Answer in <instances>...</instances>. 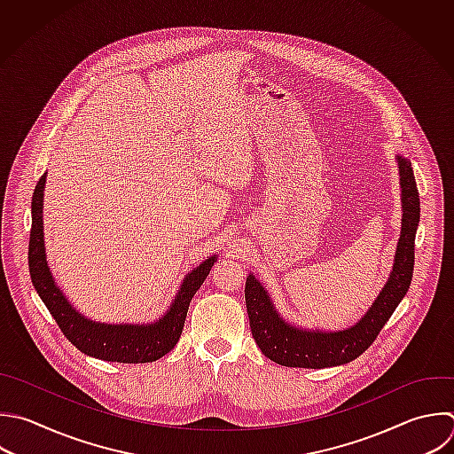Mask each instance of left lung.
I'll return each mask as SVG.
<instances>
[{
	"mask_svg": "<svg viewBox=\"0 0 454 454\" xmlns=\"http://www.w3.org/2000/svg\"><path fill=\"white\" fill-rule=\"evenodd\" d=\"M401 184V234L394 266L383 289L364 317L346 330L323 332L298 328L277 312L264 286L250 273L245 284V301L252 335L270 360L286 367H332L355 360L378 337L403 296L413 273L415 231L419 225V192L410 160L395 156Z\"/></svg>",
	"mask_w": 454,
	"mask_h": 454,
	"instance_id": "left-lung-1",
	"label": "left lung"
}]
</instances>
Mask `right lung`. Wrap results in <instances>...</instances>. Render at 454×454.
Wrapping results in <instances>:
<instances>
[{
	"label": "right lung",
	"instance_id": "obj_1",
	"mask_svg": "<svg viewBox=\"0 0 454 454\" xmlns=\"http://www.w3.org/2000/svg\"><path fill=\"white\" fill-rule=\"evenodd\" d=\"M46 174L39 179L32 199V232L28 247L30 277L41 300L55 317L64 335L85 355L108 362L144 364L167 355L179 340L186 321L188 307L209 275L216 255L206 259L183 280L170 309L154 323L147 325H108L87 319L64 296L50 271L44 247L43 200Z\"/></svg>",
	"mask_w": 454,
	"mask_h": 454
}]
</instances>
